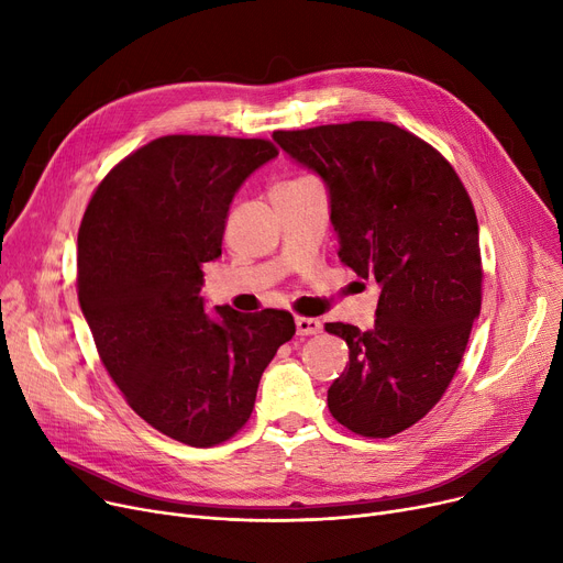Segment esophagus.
Wrapping results in <instances>:
<instances>
[{"mask_svg":"<svg viewBox=\"0 0 563 563\" xmlns=\"http://www.w3.org/2000/svg\"><path fill=\"white\" fill-rule=\"evenodd\" d=\"M321 331V319L314 317H297V333L299 335H314Z\"/></svg>","mask_w":563,"mask_h":563,"instance_id":"34e87169","label":"esophagus"}]
</instances>
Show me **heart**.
Instances as JSON below:
<instances>
[{
	"mask_svg": "<svg viewBox=\"0 0 563 563\" xmlns=\"http://www.w3.org/2000/svg\"><path fill=\"white\" fill-rule=\"evenodd\" d=\"M299 180H306V177H299Z\"/></svg>",
	"mask_w": 563,
	"mask_h": 563,
	"instance_id": "b5f03b06",
	"label": "heart"
}]
</instances>
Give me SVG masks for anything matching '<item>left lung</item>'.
Returning a JSON list of instances; mask_svg holds the SVG:
<instances>
[{"label":"left lung","instance_id":"obj_1","mask_svg":"<svg viewBox=\"0 0 563 563\" xmlns=\"http://www.w3.org/2000/svg\"><path fill=\"white\" fill-rule=\"evenodd\" d=\"M331 194L340 260L380 285L372 331L331 321L349 346L329 388L331 416L363 438H390L442 399L482 310L479 225L454 166L386 121L276 130Z\"/></svg>","mask_w":563,"mask_h":563}]
</instances>
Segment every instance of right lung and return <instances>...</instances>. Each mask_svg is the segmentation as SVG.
Returning <instances> with one entry per match:
<instances>
[{
	"mask_svg": "<svg viewBox=\"0 0 563 563\" xmlns=\"http://www.w3.org/2000/svg\"><path fill=\"white\" fill-rule=\"evenodd\" d=\"M276 155L266 139L159 136L102 177L79 225L77 297L104 369L139 418L191 448L242 431L297 333L274 308L210 319L198 294L234 191Z\"/></svg>",
	"mask_w": 563,
	"mask_h": 563,
	"instance_id": "1",
	"label": "right lung"
}]
</instances>
